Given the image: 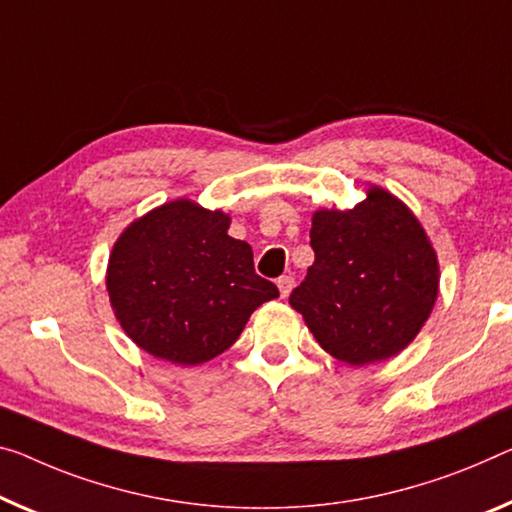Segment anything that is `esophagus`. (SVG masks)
<instances>
[{
  "label": "esophagus",
  "instance_id": "obj_1",
  "mask_svg": "<svg viewBox=\"0 0 512 512\" xmlns=\"http://www.w3.org/2000/svg\"><path fill=\"white\" fill-rule=\"evenodd\" d=\"M277 286H279L281 297H288L290 290H293V286H295V279L290 277V274H286V277H279L277 279Z\"/></svg>",
  "mask_w": 512,
  "mask_h": 512
}]
</instances>
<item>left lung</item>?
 Wrapping results in <instances>:
<instances>
[{"label": "left lung", "instance_id": "1", "mask_svg": "<svg viewBox=\"0 0 512 512\" xmlns=\"http://www.w3.org/2000/svg\"><path fill=\"white\" fill-rule=\"evenodd\" d=\"M311 249L316 261L288 302L322 350L364 366L414 341L437 300L439 263L403 201L371 187L352 210H316Z\"/></svg>", "mask_w": 512, "mask_h": 512}]
</instances>
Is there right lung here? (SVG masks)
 Listing matches in <instances>:
<instances>
[{"mask_svg": "<svg viewBox=\"0 0 512 512\" xmlns=\"http://www.w3.org/2000/svg\"><path fill=\"white\" fill-rule=\"evenodd\" d=\"M231 217L178 199L139 217L116 240L107 293L123 332L141 350L196 366L238 341L258 306L279 297L258 277Z\"/></svg>", "mask_w": 512, "mask_h": 512, "instance_id": "add662e5", "label": "right lung"}]
</instances>
